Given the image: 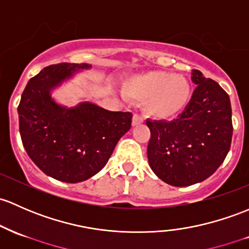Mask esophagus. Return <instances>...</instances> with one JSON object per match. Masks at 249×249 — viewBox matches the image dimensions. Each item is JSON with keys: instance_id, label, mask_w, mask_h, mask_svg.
Instances as JSON below:
<instances>
[{"instance_id": "esophagus-1", "label": "esophagus", "mask_w": 249, "mask_h": 249, "mask_svg": "<svg viewBox=\"0 0 249 249\" xmlns=\"http://www.w3.org/2000/svg\"><path fill=\"white\" fill-rule=\"evenodd\" d=\"M143 118L140 116V114H133L132 117V126H137V125L142 124Z\"/></svg>"}]
</instances>
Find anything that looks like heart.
<instances>
[{
	"mask_svg": "<svg viewBox=\"0 0 249 249\" xmlns=\"http://www.w3.org/2000/svg\"><path fill=\"white\" fill-rule=\"evenodd\" d=\"M124 91L130 98L144 103L145 113L155 119L178 116L192 98V87L186 77L163 70L136 75L125 83Z\"/></svg>",
	"mask_w": 249,
	"mask_h": 249,
	"instance_id": "obj_1",
	"label": "heart"
}]
</instances>
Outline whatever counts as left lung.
<instances>
[{
	"instance_id": "obj_1",
	"label": "left lung",
	"mask_w": 249,
	"mask_h": 249,
	"mask_svg": "<svg viewBox=\"0 0 249 249\" xmlns=\"http://www.w3.org/2000/svg\"><path fill=\"white\" fill-rule=\"evenodd\" d=\"M192 81L197 88L178 119L146 120L151 132L149 166L162 181L177 187L197 184L213 175L231 143L229 95L199 70H193Z\"/></svg>"
}]
</instances>
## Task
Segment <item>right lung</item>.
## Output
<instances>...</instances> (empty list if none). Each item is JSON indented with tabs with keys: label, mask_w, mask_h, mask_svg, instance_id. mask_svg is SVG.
I'll return each mask as SVG.
<instances>
[{
	"label": "right lung",
	"mask_w": 249,
	"mask_h": 249,
	"mask_svg": "<svg viewBox=\"0 0 249 249\" xmlns=\"http://www.w3.org/2000/svg\"><path fill=\"white\" fill-rule=\"evenodd\" d=\"M87 63H61L31 78L18 107L23 148L40 171L59 181H85L106 166L118 141L131 127L130 112H111L89 101L74 107L51 96Z\"/></svg>",
	"instance_id": "right-lung-1"
}]
</instances>
